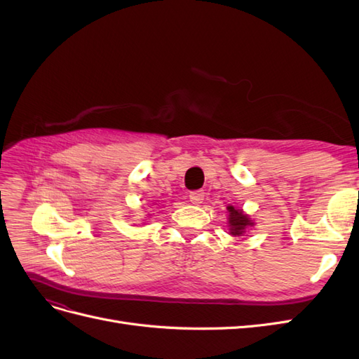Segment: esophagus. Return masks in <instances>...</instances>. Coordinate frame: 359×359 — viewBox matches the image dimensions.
<instances>
[{
  "label": "esophagus",
  "instance_id": "34e87169",
  "mask_svg": "<svg viewBox=\"0 0 359 359\" xmlns=\"http://www.w3.org/2000/svg\"><path fill=\"white\" fill-rule=\"evenodd\" d=\"M205 198V193L202 190H194L190 193V202L193 205H201L203 202Z\"/></svg>",
  "mask_w": 359,
  "mask_h": 359
}]
</instances>
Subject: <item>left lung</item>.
Masks as SVG:
<instances>
[{
  "label": "left lung",
  "instance_id": "left-lung-1",
  "mask_svg": "<svg viewBox=\"0 0 359 359\" xmlns=\"http://www.w3.org/2000/svg\"><path fill=\"white\" fill-rule=\"evenodd\" d=\"M229 211V231L233 236H241L245 233L248 227L255 226L253 220H250V217L244 214L241 210H236L233 206H227Z\"/></svg>",
  "mask_w": 359,
  "mask_h": 359
}]
</instances>
